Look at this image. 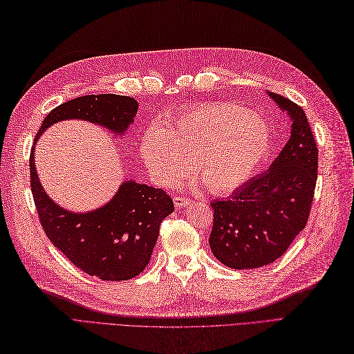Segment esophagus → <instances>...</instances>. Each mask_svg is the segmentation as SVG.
<instances>
[{"label": "esophagus", "instance_id": "34e87169", "mask_svg": "<svg viewBox=\"0 0 354 354\" xmlns=\"http://www.w3.org/2000/svg\"><path fill=\"white\" fill-rule=\"evenodd\" d=\"M191 201H192L191 198H187V196H174V205L177 207V209H182V207L187 205Z\"/></svg>", "mask_w": 354, "mask_h": 354}]
</instances>
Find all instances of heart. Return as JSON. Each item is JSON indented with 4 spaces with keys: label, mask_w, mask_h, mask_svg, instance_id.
Segmentation results:
<instances>
[{
    "label": "heart",
    "mask_w": 354,
    "mask_h": 354,
    "mask_svg": "<svg viewBox=\"0 0 354 354\" xmlns=\"http://www.w3.org/2000/svg\"><path fill=\"white\" fill-rule=\"evenodd\" d=\"M272 144L270 126L248 108L210 103L180 112L163 127L142 135L140 153L151 178L160 186L177 183L191 168L212 192L242 187L260 169Z\"/></svg>",
    "instance_id": "obj_1"
}]
</instances>
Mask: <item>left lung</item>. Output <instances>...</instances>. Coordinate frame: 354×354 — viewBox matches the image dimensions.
<instances>
[{"label": "left lung", "mask_w": 354, "mask_h": 354, "mask_svg": "<svg viewBox=\"0 0 354 354\" xmlns=\"http://www.w3.org/2000/svg\"><path fill=\"white\" fill-rule=\"evenodd\" d=\"M291 120L290 140L269 169L225 200L212 203L213 255L230 269H257L277 261L305 228L311 210L318 150L297 103L267 93Z\"/></svg>", "instance_id": "8db88e82"}]
</instances>
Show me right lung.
<instances>
[{"label":"right lung","instance_id":"right-lung-1","mask_svg":"<svg viewBox=\"0 0 354 354\" xmlns=\"http://www.w3.org/2000/svg\"><path fill=\"white\" fill-rule=\"evenodd\" d=\"M138 102L118 94H88L57 106L43 120L30 154L31 192L48 239L77 269L103 281H126L149 264L160 222L174 212L163 189L124 180L111 200L90 212L58 205L43 189L34 165V147L48 127L84 120L122 136L133 123Z\"/></svg>","mask_w":354,"mask_h":354}]
</instances>
